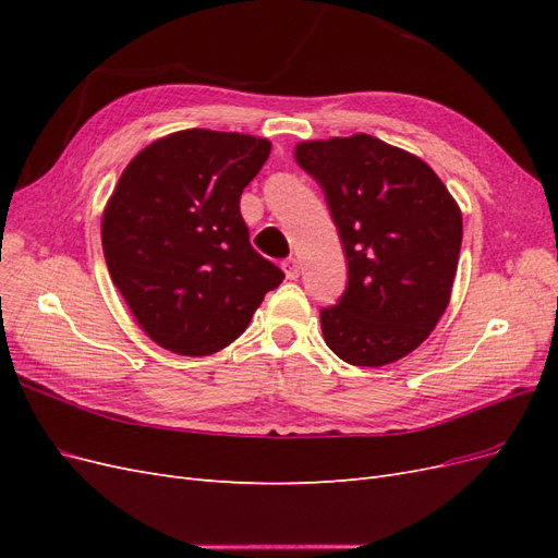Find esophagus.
<instances>
[{"mask_svg": "<svg viewBox=\"0 0 558 558\" xmlns=\"http://www.w3.org/2000/svg\"><path fill=\"white\" fill-rule=\"evenodd\" d=\"M281 267H283V272H286V277H289V279H298L300 277V263L295 258H286L281 263Z\"/></svg>", "mask_w": 558, "mask_h": 558, "instance_id": "obj_1", "label": "esophagus"}]
</instances>
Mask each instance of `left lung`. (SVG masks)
Returning <instances> with one entry per match:
<instances>
[{
    "label": "left lung",
    "mask_w": 558,
    "mask_h": 558,
    "mask_svg": "<svg viewBox=\"0 0 558 558\" xmlns=\"http://www.w3.org/2000/svg\"><path fill=\"white\" fill-rule=\"evenodd\" d=\"M295 160L324 189L349 267L320 330L349 365L400 361L445 314L463 218L430 167L369 134L302 142Z\"/></svg>",
    "instance_id": "1"
}]
</instances>
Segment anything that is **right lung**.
I'll use <instances>...</instances> for the list:
<instances>
[{
  "label": "right lung",
  "instance_id": "obj_1",
  "mask_svg": "<svg viewBox=\"0 0 558 558\" xmlns=\"http://www.w3.org/2000/svg\"><path fill=\"white\" fill-rule=\"evenodd\" d=\"M267 140L181 130L148 144L102 216L111 281L142 330L179 356H209L246 330L283 272L248 244L242 191Z\"/></svg>",
  "mask_w": 558,
  "mask_h": 558
}]
</instances>
